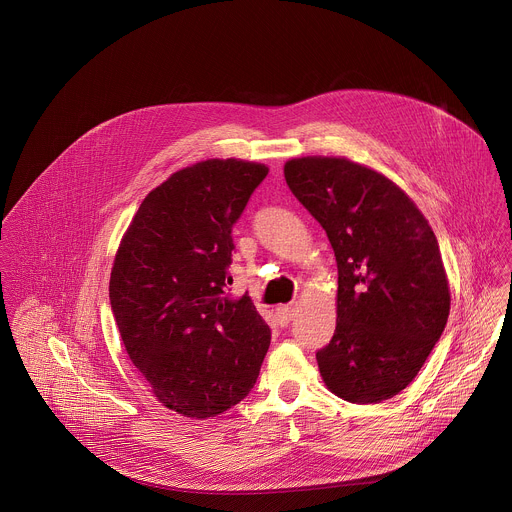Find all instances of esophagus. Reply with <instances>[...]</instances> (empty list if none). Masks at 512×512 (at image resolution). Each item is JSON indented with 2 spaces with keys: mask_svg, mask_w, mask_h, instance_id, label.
Returning a JSON list of instances; mask_svg holds the SVG:
<instances>
[{
  "mask_svg": "<svg viewBox=\"0 0 512 512\" xmlns=\"http://www.w3.org/2000/svg\"><path fill=\"white\" fill-rule=\"evenodd\" d=\"M295 314H297V305H281V307H277V318H279L281 324H289Z\"/></svg>",
  "mask_w": 512,
  "mask_h": 512,
  "instance_id": "obj_1",
  "label": "esophagus"
}]
</instances>
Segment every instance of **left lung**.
<instances>
[{
	"mask_svg": "<svg viewBox=\"0 0 512 512\" xmlns=\"http://www.w3.org/2000/svg\"><path fill=\"white\" fill-rule=\"evenodd\" d=\"M295 198L322 225L338 265L336 330L316 352L328 390L378 404L417 376L449 316L439 245L423 213L386 176L346 158L285 164Z\"/></svg>",
	"mask_w": 512,
	"mask_h": 512,
	"instance_id": "8db88e82",
	"label": "left lung"
}]
</instances>
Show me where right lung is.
Returning <instances> with one entry per match:
<instances>
[{
    "mask_svg": "<svg viewBox=\"0 0 512 512\" xmlns=\"http://www.w3.org/2000/svg\"><path fill=\"white\" fill-rule=\"evenodd\" d=\"M269 168L205 160L172 174L138 207L114 257L110 307L124 348L156 400L215 417L257 382L271 328L227 285L233 225Z\"/></svg>",
    "mask_w": 512,
    "mask_h": 512,
    "instance_id": "obj_1",
    "label": "right lung"
}]
</instances>
